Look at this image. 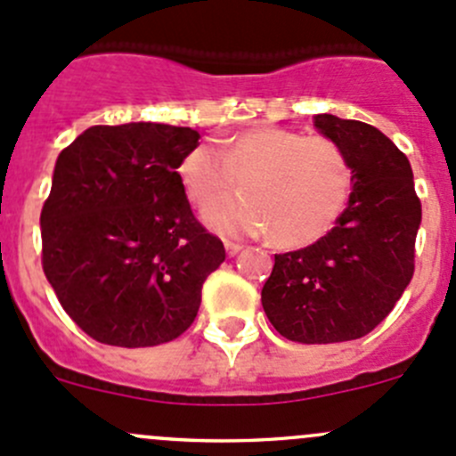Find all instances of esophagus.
I'll return each instance as SVG.
<instances>
[{"mask_svg": "<svg viewBox=\"0 0 456 456\" xmlns=\"http://www.w3.org/2000/svg\"><path fill=\"white\" fill-rule=\"evenodd\" d=\"M240 249H242V245H238V242L224 240V251H227V256H236Z\"/></svg>", "mask_w": 456, "mask_h": 456, "instance_id": "1", "label": "esophagus"}]
</instances>
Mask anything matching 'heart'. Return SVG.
I'll return each mask as SVG.
<instances>
[{
    "label": "heart",
    "mask_w": 456,
    "mask_h": 456,
    "mask_svg": "<svg viewBox=\"0 0 456 456\" xmlns=\"http://www.w3.org/2000/svg\"><path fill=\"white\" fill-rule=\"evenodd\" d=\"M241 180L243 196L215 203ZM178 180L205 223L224 236H260L285 249L321 240L346 211L354 187L347 153L334 140L263 126L220 151L198 144L178 162Z\"/></svg>",
    "instance_id": "heart-1"
}]
</instances>
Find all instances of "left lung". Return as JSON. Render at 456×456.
Wrapping results in <instances>:
<instances>
[{"label":"left lung","mask_w":456,"mask_h":456,"mask_svg":"<svg viewBox=\"0 0 456 456\" xmlns=\"http://www.w3.org/2000/svg\"><path fill=\"white\" fill-rule=\"evenodd\" d=\"M314 126L350 158V202L321 240L273 256L260 300L278 334L327 346L370 334L395 309L414 273L421 200L405 153L372 125L321 113Z\"/></svg>","instance_id":"8db88e82"}]
</instances>
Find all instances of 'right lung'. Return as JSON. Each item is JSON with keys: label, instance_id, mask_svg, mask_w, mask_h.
Returning <instances> with one entry per match:
<instances>
[{"label": "right lung", "instance_id": "add662e5", "mask_svg": "<svg viewBox=\"0 0 456 456\" xmlns=\"http://www.w3.org/2000/svg\"><path fill=\"white\" fill-rule=\"evenodd\" d=\"M198 138L189 126L100 125L57 156L39 216L42 267L91 338L153 347L196 318L202 282L224 260L178 180Z\"/></svg>", "mask_w": 456, "mask_h": 456}]
</instances>
